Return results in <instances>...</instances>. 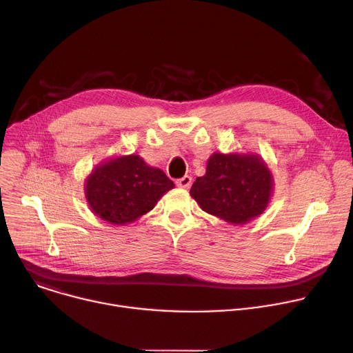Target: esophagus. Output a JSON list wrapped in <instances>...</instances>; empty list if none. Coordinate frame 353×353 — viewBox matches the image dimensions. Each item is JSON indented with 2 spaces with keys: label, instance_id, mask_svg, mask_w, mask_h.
<instances>
[{
  "label": "esophagus",
  "instance_id": "34e87169",
  "mask_svg": "<svg viewBox=\"0 0 353 353\" xmlns=\"http://www.w3.org/2000/svg\"><path fill=\"white\" fill-rule=\"evenodd\" d=\"M191 181H193V179H191L190 176H184V177H181V179H179V180L176 181V184H177L179 187H181V188H188V187L191 185Z\"/></svg>",
  "mask_w": 353,
  "mask_h": 353
}]
</instances>
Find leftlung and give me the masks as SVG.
Here are the masks:
<instances>
[{"instance_id": "8db88e82", "label": "left lung", "mask_w": 353, "mask_h": 353, "mask_svg": "<svg viewBox=\"0 0 353 353\" xmlns=\"http://www.w3.org/2000/svg\"><path fill=\"white\" fill-rule=\"evenodd\" d=\"M274 180L258 153H212L205 174L191 185L190 196L203 211L230 223H246L263 214Z\"/></svg>"}]
</instances>
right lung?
<instances>
[{
	"label": "right lung",
	"mask_w": 353,
	"mask_h": 353,
	"mask_svg": "<svg viewBox=\"0 0 353 353\" xmlns=\"http://www.w3.org/2000/svg\"><path fill=\"white\" fill-rule=\"evenodd\" d=\"M174 188L163 170L139 154L114 156L95 166L85 179L84 194L91 211L114 225L134 222L153 210Z\"/></svg>",
	"instance_id": "right-lung-1"
}]
</instances>
